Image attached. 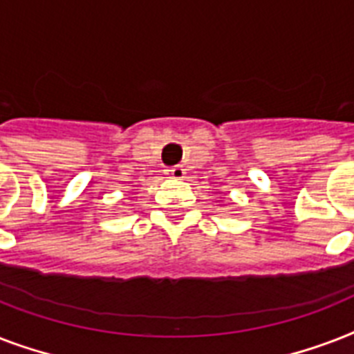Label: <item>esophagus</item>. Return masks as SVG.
<instances>
[{
	"label": "esophagus",
	"instance_id": "obj_1",
	"mask_svg": "<svg viewBox=\"0 0 354 354\" xmlns=\"http://www.w3.org/2000/svg\"><path fill=\"white\" fill-rule=\"evenodd\" d=\"M165 174L169 178H172V180H183V178H185V169L180 165L171 167V169H167Z\"/></svg>",
	"mask_w": 354,
	"mask_h": 354
}]
</instances>
